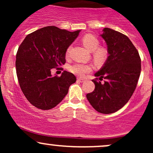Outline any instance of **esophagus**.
<instances>
[{"mask_svg": "<svg viewBox=\"0 0 153 153\" xmlns=\"http://www.w3.org/2000/svg\"><path fill=\"white\" fill-rule=\"evenodd\" d=\"M78 81H80V82H82L85 81V78H78Z\"/></svg>", "mask_w": 153, "mask_h": 153, "instance_id": "1", "label": "esophagus"}]
</instances>
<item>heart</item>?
I'll return each mask as SVG.
<instances>
[{
  "label": "heart",
  "instance_id": "b5f03b06",
  "mask_svg": "<svg viewBox=\"0 0 153 153\" xmlns=\"http://www.w3.org/2000/svg\"><path fill=\"white\" fill-rule=\"evenodd\" d=\"M82 42L83 45L91 52H93V57L97 64H101L106 60L108 56V52L103 47H99L100 42L96 36L92 34H86L82 38ZM71 48H68L66 52V57L69 56ZM93 67L91 64L84 63H76L69 68V71L73 74L82 76L85 73L92 71Z\"/></svg>",
  "mask_w": 153,
  "mask_h": 153
}]
</instances>
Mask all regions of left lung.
<instances>
[{"mask_svg": "<svg viewBox=\"0 0 153 153\" xmlns=\"http://www.w3.org/2000/svg\"><path fill=\"white\" fill-rule=\"evenodd\" d=\"M100 36L106 42L108 56L102 68L95 73V89L86 95L91 106L101 114H112L128 102L136 88L141 72L138 51L126 35L104 28Z\"/></svg>", "mask_w": 153, "mask_h": 153, "instance_id": "obj_1", "label": "left lung"}]
</instances>
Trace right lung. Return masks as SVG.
Returning <instances> with one entry per match:
<instances>
[{
  "label": "right lung",
  "instance_id": "obj_1",
  "mask_svg": "<svg viewBox=\"0 0 153 153\" xmlns=\"http://www.w3.org/2000/svg\"><path fill=\"white\" fill-rule=\"evenodd\" d=\"M80 31L46 26L28 34L21 44L16 59L17 78L23 94L33 106L42 110L54 108L76 81L73 73L65 71L61 76H52L51 70L65 63L67 50Z\"/></svg>",
  "mask_w": 153,
  "mask_h": 153
}]
</instances>
